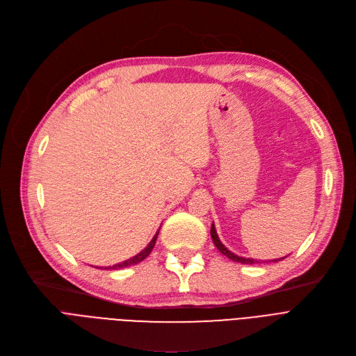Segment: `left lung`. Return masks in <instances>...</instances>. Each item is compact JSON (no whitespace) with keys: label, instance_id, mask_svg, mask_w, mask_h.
Masks as SVG:
<instances>
[{"label":"left lung","instance_id":"obj_1","mask_svg":"<svg viewBox=\"0 0 356 356\" xmlns=\"http://www.w3.org/2000/svg\"><path fill=\"white\" fill-rule=\"evenodd\" d=\"M211 238H213V241H214V244H216V247L220 250L221 252V254H224V256H227L229 260H233V261H237V263H241V264H253V263H259V261H261V260H254V259H245V257H240V256H237V254H234V253H232L229 252V250L220 241V238H218V236H217V232H216V225H214V222H213V225H211ZM284 257H282V259H279V260H283ZM279 260H271V261H279Z\"/></svg>","mask_w":356,"mask_h":356}]
</instances>
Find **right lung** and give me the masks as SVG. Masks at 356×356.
<instances>
[{"label":"right lung","mask_w":356,"mask_h":356,"mask_svg":"<svg viewBox=\"0 0 356 356\" xmlns=\"http://www.w3.org/2000/svg\"><path fill=\"white\" fill-rule=\"evenodd\" d=\"M159 233V232H158ZM158 233L154 236V238L151 240V243L146 245L142 252L139 253V254H136V256H134L132 259H128L127 261H122V263H119V264H115V266H109V267H104V268H113V270H116V268H123V267H129V266H135V264H138V263H140L142 260H145L146 257L149 256V253L152 252V248H154V245H155V243H156V238H158ZM103 268V267H102Z\"/></svg>","instance_id":"right-lung-1"}]
</instances>
